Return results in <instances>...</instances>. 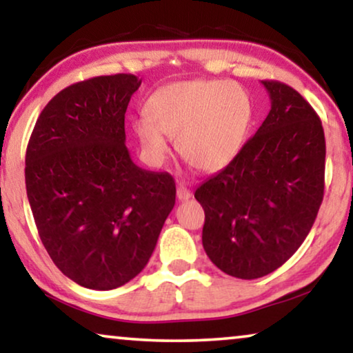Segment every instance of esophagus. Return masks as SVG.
Masks as SVG:
<instances>
[{"mask_svg":"<svg viewBox=\"0 0 353 353\" xmlns=\"http://www.w3.org/2000/svg\"><path fill=\"white\" fill-rule=\"evenodd\" d=\"M191 196H192L191 191L188 190V188L183 185V183H180V185H178V188H176V199L180 201V202H183V201L190 199Z\"/></svg>","mask_w":353,"mask_h":353,"instance_id":"1","label":"esophagus"}]
</instances>
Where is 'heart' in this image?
<instances>
[{
    "label": "heart",
    "instance_id": "1",
    "mask_svg": "<svg viewBox=\"0 0 353 353\" xmlns=\"http://www.w3.org/2000/svg\"><path fill=\"white\" fill-rule=\"evenodd\" d=\"M146 114L134 122V132L149 157L162 161L168 152L166 137H176L178 154L188 165L216 172L243 149L254 105L236 81L185 80L154 91Z\"/></svg>",
    "mask_w": 353,
    "mask_h": 353
}]
</instances>
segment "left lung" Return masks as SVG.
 Instances as JSON below:
<instances>
[{"instance_id":"left-lung-1","label":"left lung","mask_w":353,"mask_h":353,"mask_svg":"<svg viewBox=\"0 0 353 353\" xmlns=\"http://www.w3.org/2000/svg\"><path fill=\"white\" fill-rule=\"evenodd\" d=\"M272 109L233 162L194 192L205 212L202 245L234 278L274 272L310 233L325 194L321 120L296 90L263 80Z\"/></svg>"}]
</instances>
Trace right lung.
Wrapping results in <instances>:
<instances>
[{
	"instance_id": "obj_1",
	"label": "right lung",
	"mask_w": 353,
	"mask_h": 353,
	"mask_svg": "<svg viewBox=\"0 0 353 353\" xmlns=\"http://www.w3.org/2000/svg\"><path fill=\"white\" fill-rule=\"evenodd\" d=\"M141 80L103 75L59 91L41 110L26 154V186L40 239L80 286L109 291L151 259L175 205V181L132 161L125 112Z\"/></svg>"
}]
</instances>
